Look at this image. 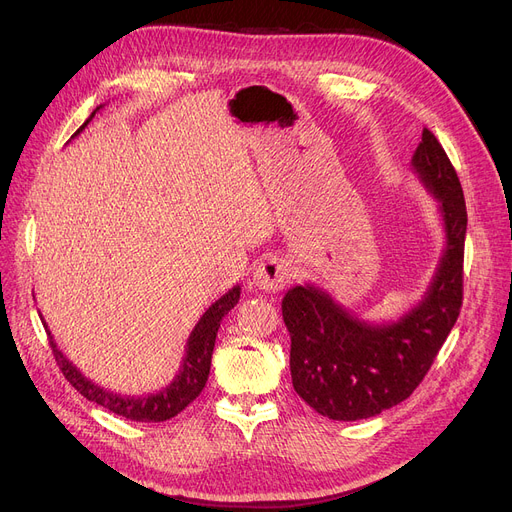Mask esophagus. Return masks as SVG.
Returning a JSON list of instances; mask_svg holds the SVG:
<instances>
[{
    "label": "esophagus",
    "instance_id": "obj_1",
    "mask_svg": "<svg viewBox=\"0 0 512 512\" xmlns=\"http://www.w3.org/2000/svg\"><path fill=\"white\" fill-rule=\"evenodd\" d=\"M290 265L280 257L263 259L253 272V284L267 292H278L290 284Z\"/></svg>",
    "mask_w": 512,
    "mask_h": 512
}]
</instances>
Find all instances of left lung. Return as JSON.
Returning a JSON list of instances; mask_svg holds the SVG:
<instances>
[{"mask_svg": "<svg viewBox=\"0 0 512 512\" xmlns=\"http://www.w3.org/2000/svg\"><path fill=\"white\" fill-rule=\"evenodd\" d=\"M411 166L438 201L446 232L419 305L390 324H367L313 284L294 286L282 299L292 386L313 411L334 421L375 417L409 398L461 313L467 207L459 176L427 128Z\"/></svg>", "mask_w": 512, "mask_h": 512, "instance_id": "left-lung-1", "label": "left lung"}]
</instances>
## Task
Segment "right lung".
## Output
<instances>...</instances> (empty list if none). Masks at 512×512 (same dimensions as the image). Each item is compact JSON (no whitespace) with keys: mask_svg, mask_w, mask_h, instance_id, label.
Listing matches in <instances>:
<instances>
[{"mask_svg":"<svg viewBox=\"0 0 512 512\" xmlns=\"http://www.w3.org/2000/svg\"><path fill=\"white\" fill-rule=\"evenodd\" d=\"M101 107V105H99ZM97 107V110H99ZM95 110V112H97ZM95 112L89 116V120L80 126L78 132H83L85 126L93 120ZM240 299V286H234L232 290H228L222 299L215 301L199 319V324L195 326V330L188 336L186 342V355L182 357V367L178 371L176 378L172 380L170 386H166L164 390H159L155 394H143V396H124V394H116L112 390H105L97 384H93L91 380H87L80 369H76V365L60 351L56 340H53L51 332L47 330V324L43 321L45 332L49 336V344L53 357H56L64 378L83 394L87 400L97 402L103 409L112 411L120 417H126L130 421H145V423H159V421H168L172 417H176L180 411H184L191 402L201 394V390L207 384L209 378V367H211V355H213V346H215V336H218V328L222 317L234 309V305Z\"/></svg>","mask_w":512,"mask_h":512,"instance_id":"right-lung-1","label":"right lung"}]
</instances>
